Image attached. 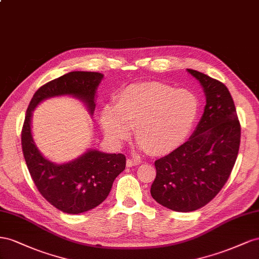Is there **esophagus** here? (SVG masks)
<instances>
[{
    "label": "esophagus",
    "mask_w": 259,
    "mask_h": 259,
    "mask_svg": "<svg viewBox=\"0 0 259 259\" xmlns=\"http://www.w3.org/2000/svg\"><path fill=\"white\" fill-rule=\"evenodd\" d=\"M139 164H140V161L137 160V159H131V158L127 159V166L128 167H134V166H137Z\"/></svg>",
    "instance_id": "34e87169"
}]
</instances>
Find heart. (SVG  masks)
<instances>
[{
    "label": "heart",
    "mask_w": 259,
    "mask_h": 259,
    "mask_svg": "<svg viewBox=\"0 0 259 259\" xmlns=\"http://www.w3.org/2000/svg\"><path fill=\"white\" fill-rule=\"evenodd\" d=\"M198 114L195 95L184 89L160 82H142L125 87L114 99V105L103 106L100 124L105 137L119 143L130 135L151 154L176 150L191 132Z\"/></svg>",
    "instance_id": "heart-1"
}]
</instances>
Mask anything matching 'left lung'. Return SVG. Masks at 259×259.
Returning <instances> with one entry per match:
<instances>
[{
	"mask_svg": "<svg viewBox=\"0 0 259 259\" xmlns=\"http://www.w3.org/2000/svg\"><path fill=\"white\" fill-rule=\"evenodd\" d=\"M187 70L204 89V113L186 143L155 161L156 178L151 187L155 201L180 212L201 208L219 193L235 164L241 139L228 88L205 73Z\"/></svg>",
	"mask_w": 259,
	"mask_h": 259,
	"instance_id": "1",
	"label": "left lung"
}]
</instances>
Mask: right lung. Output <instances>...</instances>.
I'll return each mask as SVG.
<instances>
[{
    "label": "right lung",
    "instance_id": "1",
    "mask_svg": "<svg viewBox=\"0 0 259 259\" xmlns=\"http://www.w3.org/2000/svg\"><path fill=\"white\" fill-rule=\"evenodd\" d=\"M102 73L71 71L39 88L29 103L21 130V146L29 172L47 201L63 212H84L99 206L108 196L116 177L125 168L123 154L88 150L77 159L55 164L38 150L31 132L33 109L44 100L71 95L84 103L91 115Z\"/></svg>",
    "mask_w": 259,
    "mask_h": 259
}]
</instances>
